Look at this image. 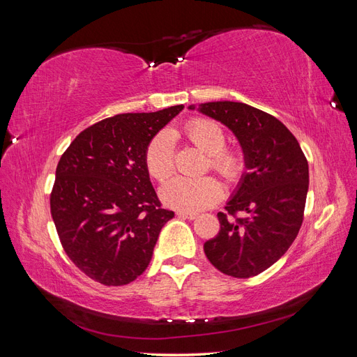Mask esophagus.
Returning a JSON list of instances; mask_svg holds the SVG:
<instances>
[{
	"label": "esophagus",
	"mask_w": 357,
	"mask_h": 357,
	"mask_svg": "<svg viewBox=\"0 0 357 357\" xmlns=\"http://www.w3.org/2000/svg\"><path fill=\"white\" fill-rule=\"evenodd\" d=\"M177 215L178 218H183V219H189V220H193L197 219V213H189V211H177Z\"/></svg>",
	"instance_id": "1"
}]
</instances>
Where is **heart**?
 <instances>
[{
  "label": "heart",
  "instance_id": "obj_1",
  "mask_svg": "<svg viewBox=\"0 0 357 357\" xmlns=\"http://www.w3.org/2000/svg\"><path fill=\"white\" fill-rule=\"evenodd\" d=\"M189 142L207 153L205 169L211 168L226 181H238L245 169V160L241 150L225 147V129L210 119L197 117L189 121L183 128ZM144 162L149 174L164 181L176 168V143L174 135L168 129H162L150 139ZM222 197L220 183L211 176L198 178L172 177L160 188V199L171 208L180 211H199L208 208Z\"/></svg>",
  "mask_w": 357,
  "mask_h": 357
}]
</instances>
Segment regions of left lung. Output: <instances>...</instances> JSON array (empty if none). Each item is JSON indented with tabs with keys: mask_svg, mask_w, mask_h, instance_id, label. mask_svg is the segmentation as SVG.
<instances>
[{
	"mask_svg": "<svg viewBox=\"0 0 357 357\" xmlns=\"http://www.w3.org/2000/svg\"><path fill=\"white\" fill-rule=\"evenodd\" d=\"M198 110L236 135L247 167L226 211L218 213L220 231L205 241V256L226 275L255 277L287 252L301 229L308 192L307 158L277 117L252 105L218 101L199 104Z\"/></svg>",
	"mask_w": 357,
	"mask_h": 357,
	"instance_id": "obj_1",
	"label": "left lung"
}]
</instances>
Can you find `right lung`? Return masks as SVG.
I'll return each mask as SVG.
<instances>
[{
  "instance_id": "obj_1",
  "label": "right lung",
  "mask_w": 357,
  "mask_h": 357,
  "mask_svg": "<svg viewBox=\"0 0 357 357\" xmlns=\"http://www.w3.org/2000/svg\"><path fill=\"white\" fill-rule=\"evenodd\" d=\"M183 105L125 113L86 128L63 152L50 193L59 241L80 271L104 286L142 275L174 211L162 208L144 153Z\"/></svg>"
}]
</instances>
